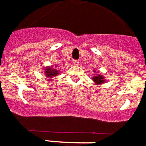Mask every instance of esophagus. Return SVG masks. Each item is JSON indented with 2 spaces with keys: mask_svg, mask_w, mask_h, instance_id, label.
Returning <instances> with one entry per match:
<instances>
[{
  "mask_svg": "<svg viewBox=\"0 0 146 146\" xmlns=\"http://www.w3.org/2000/svg\"><path fill=\"white\" fill-rule=\"evenodd\" d=\"M73 64L74 65H78V64H79V62H78V60H73Z\"/></svg>",
  "mask_w": 146,
  "mask_h": 146,
  "instance_id": "1",
  "label": "esophagus"
}]
</instances>
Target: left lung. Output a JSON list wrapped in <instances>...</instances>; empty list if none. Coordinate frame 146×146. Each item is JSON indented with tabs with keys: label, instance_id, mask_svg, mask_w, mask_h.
<instances>
[{
	"label": "left lung",
	"instance_id": "left-lung-1",
	"mask_svg": "<svg viewBox=\"0 0 146 146\" xmlns=\"http://www.w3.org/2000/svg\"><path fill=\"white\" fill-rule=\"evenodd\" d=\"M95 70L94 71V72H95ZM93 80L94 82L97 85H100L101 83H104L105 82V80H106V78L103 77L102 75H95L94 77H93Z\"/></svg>",
	"mask_w": 146,
	"mask_h": 146
}]
</instances>
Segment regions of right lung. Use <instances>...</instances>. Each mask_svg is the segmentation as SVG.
<instances>
[{
    "mask_svg": "<svg viewBox=\"0 0 146 146\" xmlns=\"http://www.w3.org/2000/svg\"><path fill=\"white\" fill-rule=\"evenodd\" d=\"M59 74V71H57L56 69H54L51 67H48V68H45V75L46 76V78H52L55 76H57ZM51 79H48V80H51Z\"/></svg>",
    "mask_w": 146,
    "mask_h": 146,
    "instance_id": "right-lung-1",
    "label": "right lung"
}]
</instances>
